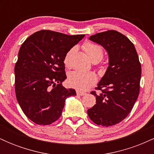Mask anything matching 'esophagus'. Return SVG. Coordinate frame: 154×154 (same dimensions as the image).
Instances as JSON below:
<instances>
[{
  "mask_svg": "<svg viewBox=\"0 0 154 154\" xmlns=\"http://www.w3.org/2000/svg\"><path fill=\"white\" fill-rule=\"evenodd\" d=\"M77 94L78 95H80V96H83V95H85L86 93H83V92H80V91H77Z\"/></svg>",
  "mask_w": 154,
  "mask_h": 154,
  "instance_id": "34e87169",
  "label": "esophagus"
}]
</instances>
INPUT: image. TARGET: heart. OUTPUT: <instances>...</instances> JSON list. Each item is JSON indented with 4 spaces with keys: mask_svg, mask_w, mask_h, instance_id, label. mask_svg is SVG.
<instances>
[{
    "mask_svg": "<svg viewBox=\"0 0 154 154\" xmlns=\"http://www.w3.org/2000/svg\"><path fill=\"white\" fill-rule=\"evenodd\" d=\"M88 57L91 61H98L103 57V49L100 45L95 43H86L83 45ZM75 48L70 49L64 57V63L66 66L70 65V59L73 54ZM96 81V77L92 72H82L79 71L71 72L68 75L67 82L72 88L78 91H86L91 86L93 85Z\"/></svg>",
    "mask_w": 154,
    "mask_h": 154,
    "instance_id": "1",
    "label": "heart"
}]
</instances>
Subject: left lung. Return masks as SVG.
Returning <instances> with one entry per match:
<instances>
[{
	"label": "left lung",
	"mask_w": 154,
	"mask_h": 154,
	"mask_svg": "<svg viewBox=\"0 0 154 154\" xmlns=\"http://www.w3.org/2000/svg\"><path fill=\"white\" fill-rule=\"evenodd\" d=\"M91 41L106 51L109 66L98 83L99 94H91L96 104L88 110L93 122L103 127L116 125L128 116L139 95L141 65L133 43L115 30L91 35Z\"/></svg>",
	"instance_id": "1"
}]
</instances>
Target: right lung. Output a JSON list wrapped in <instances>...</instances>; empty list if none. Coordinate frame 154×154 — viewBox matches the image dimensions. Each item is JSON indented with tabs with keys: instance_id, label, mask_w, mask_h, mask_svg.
<instances>
[{
	"instance_id": "add662e5",
	"label": "right lung",
	"mask_w": 154,
	"mask_h": 154,
	"mask_svg": "<svg viewBox=\"0 0 154 154\" xmlns=\"http://www.w3.org/2000/svg\"><path fill=\"white\" fill-rule=\"evenodd\" d=\"M85 37L57 32H36L22 43L15 64V92L24 114L40 125H51L61 116L67 98L76 95L66 89L64 57Z\"/></svg>"
}]
</instances>
